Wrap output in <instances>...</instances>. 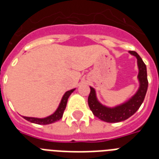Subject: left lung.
Returning <instances> with one entry per match:
<instances>
[{
    "label": "left lung",
    "instance_id": "obj_1",
    "mask_svg": "<svg viewBox=\"0 0 159 159\" xmlns=\"http://www.w3.org/2000/svg\"><path fill=\"white\" fill-rule=\"evenodd\" d=\"M134 56L137 58L139 67L138 79L139 81V88L134 96L131 97L128 102H125L124 104L117 106L113 108L106 107L98 102L96 96V92L94 88H91L89 97H88V105L92 111V113L97 118L108 123H116L120 121L125 120L130 116H132L143 103L146 92L148 90V77H147V68L145 63L140 56L134 51H129Z\"/></svg>",
    "mask_w": 159,
    "mask_h": 159
}]
</instances>
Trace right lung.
<instances>
[{
  "instance_id": "1",
  "label": "right lung",
  "mask_w": 159,
  "mask_h": 159,
  "mask_svg": "<svg viewBox=\"0 0 159 159\" xmlns=\"http://www.w3.org/2000/svg\"><path fill=\"white\" fill-rule=\"evenodd\" d=\"M75 89H72L70 91H67V92H65V94L63 95L61 102H60L59 106L57 107L54 113L51 116L45 117V118H34V117H26V116H23L24 119H25L26 120L30 121L31 123L38 124V125H49V124L54 123L56 121L59 120L62 117L64 110L67 106V102L68 97H70V95L72 94V92H73Z\"/></svg>"
}]
</instances>
